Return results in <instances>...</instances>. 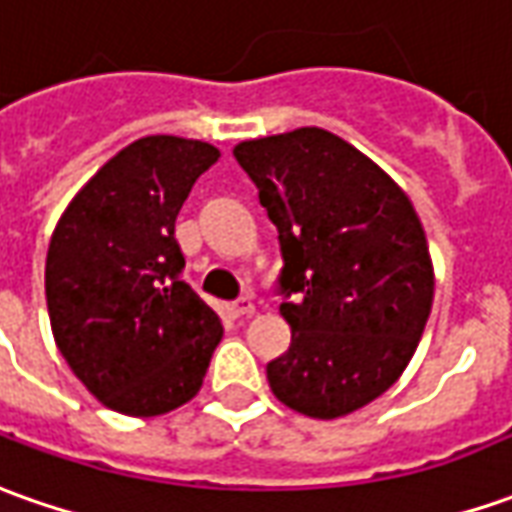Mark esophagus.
I'll use <instances>...</instances> for the list:
<instances>
[{"label": "esophagus", "instance_id": "obj_1", "mask_svg": "<svg viewBox=\"0 0 512 512\" xmlns=\"http://www.w3.org/2000/svg\"><path fill=\"white\" fill-rule=\"evenodd\" d=\"M227 311L232 319H241V316H252L255 314V302L249 300V297H238L235 302H229Z\"/></svg>", "mask_w": 512, "mask_h": 512}]
</instances>
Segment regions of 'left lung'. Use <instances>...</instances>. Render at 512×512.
<instances>
[{
    "mask_svg": "<svg viewBox=\"0 0 512 512\" xmlns=\"http://www.w3.org/2000/svg\"><path fill=\"white\" fill-rule=\"evenodd\" d=\"M277 227L280 314L291 328L266 378L277 401L333 420L406 370L434 300L429 243L412 201L373 159L325 128L235 145Z\"/></svg>",
    "mask_w": 512,
    "mask_h": 512,
    "instance_id": "8db88e82",
    "label": "left lung"
}]
</instances>
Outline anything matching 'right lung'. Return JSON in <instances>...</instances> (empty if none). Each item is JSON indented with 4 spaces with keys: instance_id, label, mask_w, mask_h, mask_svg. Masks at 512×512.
<instances>
[{
    "instance_id": "obj_1",
    "label": "right lung",
    "mask_w": 512,
    "mask_h": 512,
    "mask_svg": "<svg viewBox=\"0 0 512 512\" xmlns=\"http://www.w3.org/2000/svg\"><path fill=\"white\" fill-rule=\"evenodd\" d=\"M218 156L198 139H137L86 182L52 232V336L114 412L154 417L190 401L224 336L218 314L182 280L173 235L184 198Z\"/></svg>"
}]
</instances>
